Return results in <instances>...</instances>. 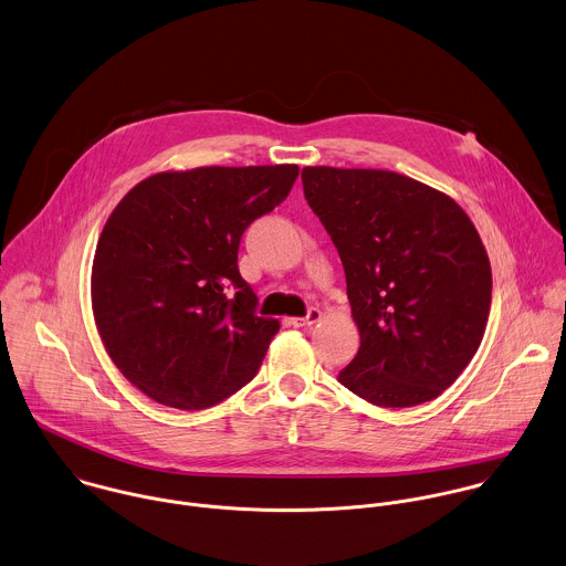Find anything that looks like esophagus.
I'll use <instances>...</instances> for the list:
<instances>
[{
    "label": "esophagus",
    "mask_w": 566,
    "mask_h": 566,
    "mask_svg": "<svg viewBox=\"0 0 566 566\" xmlns=\"http://www.w3.org/2000/svg\"><path fill=\"white\" fill-rule=\"evenodd\" d=\"M319 319H322V311H319V308H311L306 317H291V319H289V324H291V326H295V328H304V326H313V324H317Z\"/></svg>",
    "instance_id": "1"
}]
</instances>
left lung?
Segmentation results:
<instances>
[{
  "label": "left lung",
  "mask_w": 566,
  "mask_h": 566,
  "mask_svg": "<svg viewBox=\"0 0 566 566\" xmlns=\"http://www.w3.org/2000/svg\"><path fill=\"white\" fill-rule=\"evenodd\" d=\"M304 197L339 251L360 347L339 382L376 407L438 398L481 345L492 271L449 195L391 170L308 166Z\"/></svg>",
  "instance_id": "8db88e82"
}]
</instances>
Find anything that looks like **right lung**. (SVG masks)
Returning <instances> with one entry per match:
<instances>
[{"instance_id":"obj_1","label":"right lung","mask_w":566,"mask_h":566,"mask_svg":"<svg viewBox=\"0 0 566 566\" xmlns=\"http://www.w3.org/2000/svg\"><path fill=\"white\" fill-rule=\"evenodd\" d=\"M297 175L295 164L168 170L117 203L94 255L92 308L115 367L142 394L199 411L255 376L280 322L255 315L238 247Z\"/></svg>"}]
</instances>
